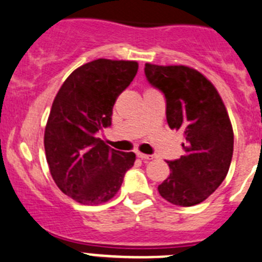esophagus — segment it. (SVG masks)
I'll use <instances>...</instances> for the list:
<instances>
[{
	"mask_svg": "<svg viewBox=\"0 0 262 262\" xmlns=\"http://www.w3.org/2000/svg\"><path fill=\"white\" fill-rule=\"evenodd\" d=\"M136 156L139 157L140 159H143V161H151V159L154 158V156H149V154H144V153H136Z\"/></svg>",
	"mask_w": 262,
	"mask_h": 262,
	"instance_id": "1",
	"label": "esophagus"
}]
</instances>
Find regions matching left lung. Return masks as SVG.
Returning <instances> with one entry per match:
<instances>
[{"label": "left lung", "instance_id": "8db88e82", "mask_svg": "<svg viewBox=\"0 0 262 262\" xmlns=\"http://www.w3.org/2000/svg\"><path fill=\"white\" fill-rule=\"evenodd\" d=\"M145 77L166 98L167 123L184 134V156L168 161L170 176L158 186L162 198L190 207L207 199L226 178L234 134L225 105L212 83L184 66L145 64Z\"/></svg>", "mask_w": 262, "mask_h": 262}]
</instances>
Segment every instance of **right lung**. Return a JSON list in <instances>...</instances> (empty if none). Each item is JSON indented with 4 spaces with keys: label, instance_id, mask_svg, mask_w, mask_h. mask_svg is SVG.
Wrapping results in <instances>:
<instances>
[{
    "label": "right lung",
    "instance_id": "1",
    "mask_svg": "<svg viewBox=\"0 0 262 262\" xmlns=\"http://www.w3.org/2000/svg\"><path fill=\"white\" fill-rule=\"evenodd\" d=\"M138 63L98 59L77 68L59 90L45 129V151L52 179L82 204L113 198L136 156L96 138L112 126L117 98L133 82Z\"/></svg>",
    "mask_w": 262,
    "mask_h": 262
}]
</instances>
